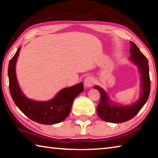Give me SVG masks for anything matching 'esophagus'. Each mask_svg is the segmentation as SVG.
Returning <instances> with one entry per match:
<instances>
[{
    "label": "esophagus",
    "mask_w": 158,
    "mask_h": 158,
    "mask_svg": "<svg viewBox=\"0 0 158 158\" xmlns=\"http://www.w3.org/2000/svg\"><path fill=\"white\" fill-rule=\"evenodd\" d=\"M95 84V79L92 77H87L84 79V85L85 87H91Z\"/></svg>",
    "instance_id": "esophagus-1"
}]
</instances>
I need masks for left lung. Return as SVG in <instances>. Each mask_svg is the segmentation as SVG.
<instances>
[{
    "label": "left lung",
    "instance_id": "left-lung-1",
    "mask_svg": "<svg viewBox=\"0 0 158 158\" xmlns=\"http://www.w3.org/2000/svg\"><path fill=\"white\" fill-rule=\"evenodd\" d=\"M131 53L130 59L137 65L141 73V95L135 104L121 106L110 101L108 94L98 85L94 89L100 93V100L97 106V113L102 120L106 122L120 123L129 121L135 117L148 100L151 90V80L149 77L148 59L134 42H130Z\"/></svg>",
    "mask_w": 158,
    "mask_h": 158
}]
</instances>
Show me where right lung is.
Masks as SVG:
<instances>
[{"label":"right lung","instance_id":"1","mask_svg":"<svg viewBox=\"0 0 158 158\" xmlns=\"http://www.w3.org/2000/svg\"><path fill=\"white\" fill-rule=\"evenodd\" d=\"M21 47L10 60L8 66L10 95L17 107L26 116L38 123L53 125L64 121L71 111L74 99L84 90L82 83L63 89L52 100L37 102L28 99L21 91L16 76V63Z\"/></svg>","mask_w":158,"mask_h":158}]
</instances>
